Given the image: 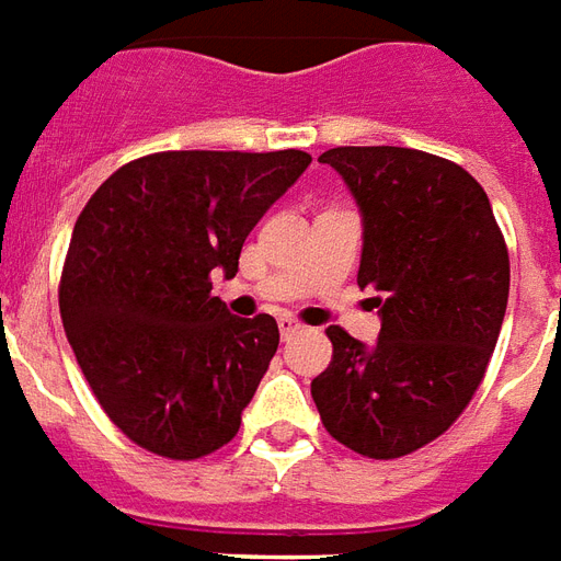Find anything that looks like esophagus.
Returning a JSON list of instances; mask_svg holds the SVG:
<instances>
[{
  "mask_svg": "<svg viewBox=\"0 0 561 561\" xmlns=\"http://www.w3.org/2000/svg\"><path fill=\"white\" fill-rule=\"evenodd\" d=\"M279 333H282V339L288 342L291 335L300 333V323L294 321V318H288V314H282V318H279Z\"/></svg>",
  "mask_w": 561,
  "mask_h": 561,
  "instance_id": "esophagus-1",
  "label": "esophagus"
}]
</instances>
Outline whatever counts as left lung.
I'll return each instance as SVG.
<instances>
[{"label":"left lung","instance_id":"left-lung-1","mask_svg":"<svg viewBox=\"0 0 561 561\" xmlns=\"http://www.w3.org/2000/svg\"><path fill=\"white\" fill-rule=\"evenodd\" d=\"M363 214L356 282L380 297L365 347L330 327L333 363L312 380L323 428L365 458L428 446L470 404L508 306V249L476 178L434 153L371 145L321 153Z\"/></svg>","mask_w":561,"mask_h":561}]
</instances>
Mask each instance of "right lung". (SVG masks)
I'll list each match as a JSON object with an SVG mask.
<instances>
[{"label":"right lung","instance_id":"right-lung-1","mask_svg":"<svg viewBox=\"0 0 561 561\" xmlns=\"http://www.w3.org/2000/svg\"><path fill=\"white\" fill-rule=\"evenodd\" d=\"M306 151H160L122 165L73 226L59 309L103 413L142 449L196 460L240 428L279 327L210 294L231 279L267 207L306 172Z\"/></svg>","mask_w":561,"mask_h":561}]
</instances>
